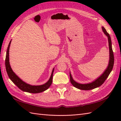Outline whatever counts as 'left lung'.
<instances>
[{
	"instance_id": "obj_1",
	"label": "left lung",
	"mask_w": 121,
	"mask_h": 121,
	"mask_svg": "<svg viewBox=\"0 0 121 121\" xmlns=\"http://www.w3.org/2000/svg\"><path fill=\"white\" fill-rule=\"evenodd\" d=\"M102 31L104 32V33L106 36H107L108 38V45H109V63L108 66L105 69L104 72L99 77H98L97 79H96L95 81H93L92 82L88 83V84H80L77 82L73 80L72 77L71 76V73H69V77H70V81L71 84L74 86L75 87L77 88L84 90H89L98 87L100 86L102 84H103L105 80L107 79L108 76L110 74L111 71H112V69L113 68V64H114V56H113V53L112 49V41L111 37L109 36V34L106 31L105 28L104 27H102Z\"/></svg>"
}]
</instances>
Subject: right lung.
Instances as JSON below:
<instances>
[{"instance_id": "obj_1", "label": "right lung", "mask_w": 121, "mask_h": 121, "mask_svg": "<svg viewBox=\"0 0 121 121\" xmlns=\"http://www.w3.org/2000/svg\"><path fill=\"white\" fill-rule=\"evenodd\" d=\"M11 41H12V40H10V41L9 42L8 49H7L5 62L6 70L9 79L19 89L23 91H25V92L32 93H38L42 92L43 91L47 90L50 87L51 84H52L53 73L54 68H53L52 69V75H51L49 80L44 84L38 86H33L24 82L23 81H22V80H21L19 77H18L17 76L15 73L13 72L10 67L9 61V50Z\"/></svg>"}]
</instances>
